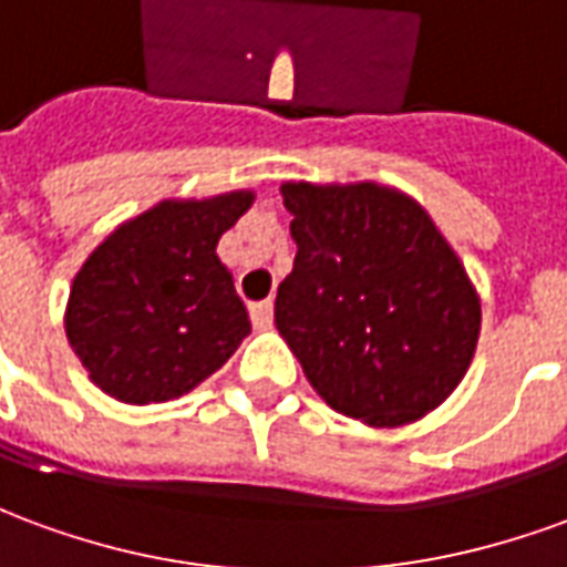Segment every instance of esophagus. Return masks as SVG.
<instances>
[{"label":"esophagus","instance_id":"esophagus-1","mask_svg":"<svg viewBox=\"0 0 567 567\" xmlns=\"http://www.w3.org/2000/svg\"><path fill=\"white\" fill-rule=\"evenodd\" d=\"M248 319H251L255 328H270V321H272L270 300H264V303H251V307H248Z\"/></svg>","mask_w":567,"mask_h":567}]
</instances>
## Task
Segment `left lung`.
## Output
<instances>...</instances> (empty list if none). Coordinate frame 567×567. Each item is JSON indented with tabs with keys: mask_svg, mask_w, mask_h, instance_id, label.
<instances>
[{
	"mask_svg": "<svg viewBox=\"0 0 567 567\" xmlns=\"http://www.w3.org/2000/svg\"><path fill=\"white\" fill-rule=\"evenodd\" d=\"M297 258L276 328L343 416L404 425L462 382L480 300L416 199L380 185H282Z\"/></svg>",
	"mask_w": 567,
	"mask_h": 567,
	"instance_id": "8db88e82",
	"label": "left lung"
}]
</instances>
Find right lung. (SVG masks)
<instances>
[{"label": "right lung", "mask_w": 567, "mask_h": 567, "mask_svg": "<svg viewBox=\"0 0 567 567\" xmlns=\"http://www.w3.org/2000/svg\"><path fill=\"white\" fill-rule=\"evenodd\" d=\"M251 194L166 199L121 224L72 282L66 337L91 380L124 404H161L221 368L248 316L215 246Z\"/></svg>", "instance_id": "right-lung-1"}]
</instances>
